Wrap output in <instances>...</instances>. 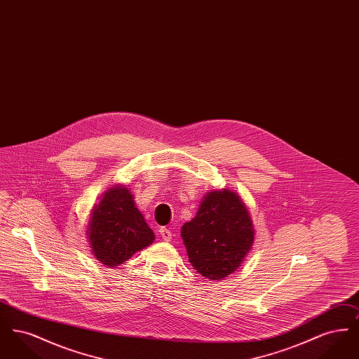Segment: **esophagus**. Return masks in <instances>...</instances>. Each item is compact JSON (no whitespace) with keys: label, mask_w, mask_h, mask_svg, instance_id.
I'll return each instance as SVG.
<instances>
[{"label":"esophagus","mask_w":359,"mask_h":359,"mask_svg":"<svg viewBox=\"0 0 359 359\" xmlns=\"http://www.w3.org/2000/svg\"><path fill=\"white\" fill-rule=\"evenodd\" d=\"M158 233H160L161 238L164 239V241H171L172 233L170 231V230H168V229H165V227H161V229L158 230Z\"/></svg>","instance_id":"obj_1"}]
</instances>
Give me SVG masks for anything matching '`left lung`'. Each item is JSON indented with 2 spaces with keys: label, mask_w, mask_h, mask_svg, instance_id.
Here are the masks:
<instances>
[{
  "label": "left lung",
  "mask_w": 359,
  "mask_h": 359,
  "mask_svg": "<svg viewBox=\"0 0 359 359\" xmlns=\"http://www.w3.org/2000/svg\"><path fill=\"white\" fill-rule=\"evenodd\" d=\"M255 227L248 207L231 189L207 192L180 236L192 268L210 280L234 273L255 242Z\"/></svg>",
  "instance_id": "obj_1"
}]
</instances>
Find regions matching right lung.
<instances>
[{
  "label": "right lung",
  "mask_w": 359,
  "mask_h": 359,
  "mask_svg": "<svg viewBox=\"0 0 359 359\" xmlns=\"http://www.w3.org/2000/svg\"><path fill=\"white\" fill-rule=\"evenodd\" d=\"M91 253L101 264L117 268L154 242V233L123 184L104 191L86 226Z\"/></svg>",
  "instance_id": "1"
}]
</instances>
